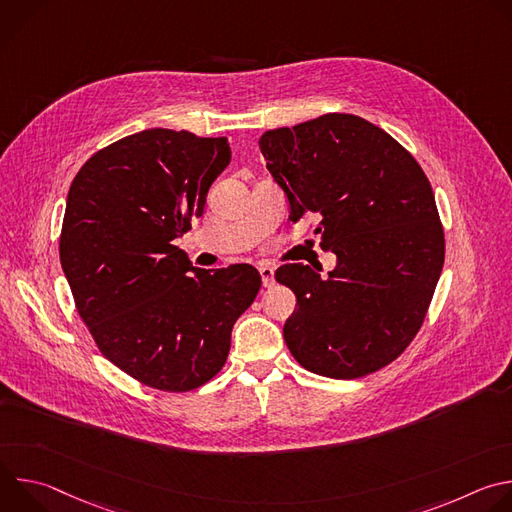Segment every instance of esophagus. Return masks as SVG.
<instances>
[{"label": "esophagus", "mask_w": 512, "mask_h": 512, "mask_svg": "<svg viewBox=\"0 0 512 512\" xmlns=\"http://www.w3.org/2000/svg\"><path fill=\"white\" fill-rule=\"evenodd\" d=\"M259 273L263 287H273L275 285V267L271 263H259Z\"/></svg>", "instance_id": "obj_1"}]
</instances>
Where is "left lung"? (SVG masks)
Returning <instances> with one entry per match:
<instances>
[{
	"instance_id": "obj_1",
	"label": "left lung",
	"mask_w": 512,
	"mask_h": 512,
	"mask_svg": "<svg viewBox=\"0 0 512 512\" xmlns=\"http://www.w3.org/2000/svg\"><path fill=\"white\" fill-rule=\"evenodd\" d=\"M259 148L289 221L318 214L320 245L336 255L326 277L304 263L275 271L298 300L283 324L289 352L330 379L383 369L421 328L444 267L427 176L387 131L346 113L269 129Z\"/></svg>"
}]
</instances>
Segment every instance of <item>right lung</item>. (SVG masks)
I'll use <instances>...</instances> for the list:
<instances>
[{"label":"right lung","mask_w":512,"mask_h":512,"mask_svg":"<svg viewBox=\"0 0 512 512\" xmlns=\"http://www.w3.org/2000/svg\"><path fill=\"white\" fill-rule=\"evenodd\" d=\"M231 162L227 137L143 129L97 152L68 190L60 263L99 350L129 377L192 391L229 356L253 265L194 267L174 245Z\"/></svg>","instance_id":"obj_1"}]
</instances>
